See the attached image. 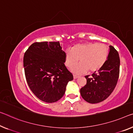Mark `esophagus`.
I'll use <instances>...</instances> for the list:
<instances>
[{
    "mask_svg": "<svg viewBox=\"0 0 133 133\" xmlns=\"http://www.w3.org/2000/svg\"><path fill=\"white\" fill-rule=\"evenodd\" d=\"M73 77H74V79H77V78H78V76L77 75H74Z\"/></svg>",
    "mask_w": 133,
    "mask_h": 133,
    "instance_id": "obj_1",
    "label": "esophagus"
}]
</instances>
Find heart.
Segmentation results:
<instances>
[{"label":"heart","mask_w":133,"mask_h":133,"mask_svg":"<svg viewBox=\"0 0 133 133\" xmlns=\"http://www.w3.org/2000/svg\"><path fill=\"white\" fill-rule=\"evenodd\" d=\"M109 48L105 44L96 42L79 43L72 49H67L65 52V64L71 68L79 59L81 63L71 69L72 72L79 74L95 72L101 69L107 61L109 55Z\"/></svg>","instance_id":"obj_1"}]
</instances>
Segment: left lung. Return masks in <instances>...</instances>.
Returning a JSON list of instances; mask_svg holds the SVG:
<instances>
[{
  "mask_svg": "<svg viewBox=\"0 0 133 133\" xmlns=\"http://www.w3.org/2000/svg\"><path fill=\"white\" fill-rule=\"evenodd\" d=\"M120 59L118 52L109 46V52L105 65L91 77L85 76L87 83L80 89L81 96L90 103H97L109 96L119 77Z\"/></svg>",
  "mask_w": 133,
  "mask_h": 133,
  "instance_id": "8db88e82",
  "label": "left lung"
}]
</instances>
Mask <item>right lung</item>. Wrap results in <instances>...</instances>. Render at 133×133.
<instances>
[{
    "label": "right lung",
    "mask_w": 133,
    "mask_h": 133,
    "mask_svg": "<svg viewBox=\"0 0 133 133\" xmlns=\"http://www.w3.org/2000/svg\"><path fill=\"white\" fill-rule=\"evenodd\" d=\"M26 82L41 101L54 103L62 97L73 75L64 64L65 52L59 42H36L24 56Z\"/></svg>",
    "instance_id": "right-lung-1"
}]
</instances>
